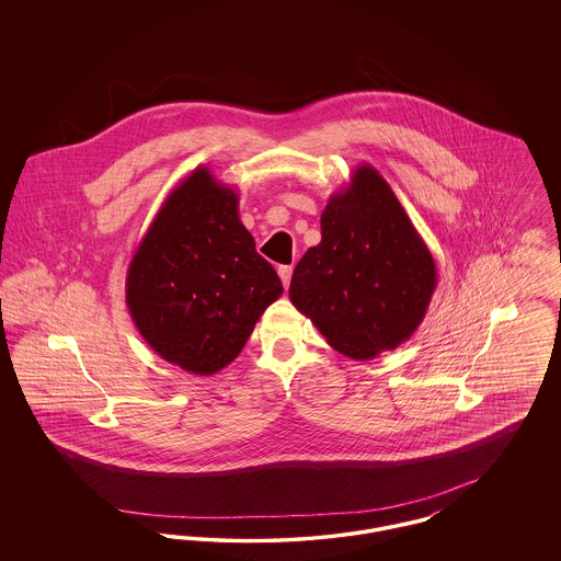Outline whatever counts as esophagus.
Instances as JSON below:
<instances>
[{
	"mask_svg": "<svg viewBox=\"0 0 561 561\" xmlns=\"http://www.w3.org/2000/svg\"><path fill=\"white\" fill-rule=\"evenodd\" d=\"M277 273H279V277H282V284H284V288H288V286H290V277H293V267H288V265H282V267L277 268Z\"/></svg>",
	"mask_w": 561,
	"mask_h": 561,
	"instance_id": "34e87169",
	"label": "esophagus"
}]
</instances>
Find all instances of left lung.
Masks as SVG:
<instances>
[{
    "mask_svg": "<svg viewBox=\"0 0 561 561\" xmlns=\"http://www.w3.org/2000/svg\"><path fill=\"white\" fill-rule=\"evenodd\" d=\"M437 286L427 243L389 183L362 163L321 213V241L294 268L290 300L351 359L400 347Z\"/></svg>",
    "mask_w": 561,
    "mask_h": 561,
    "instance_id": "left-lung-1",
    "label": "left lung"
}]
</instances>
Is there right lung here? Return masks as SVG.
<instances>
[{
	"label": "right lung",
	"mask_w": 561,
	"mask_h": 561,
	"mask_svg": "<svg viewBox=\"0 0 561 561\" xmlns=\"http://www.w3.org/2000/svg\"><path fill=\"white\" fill-rule=\"evenodd\" d=\"M206 165L170 191L134 252L126 305L147 345L185 373L229 366L284 288Z\"/></svg>",
	"instance_id": "1"
}]
</instances>
